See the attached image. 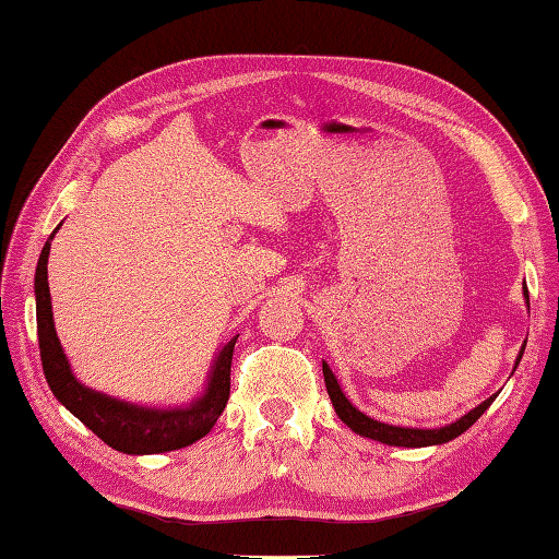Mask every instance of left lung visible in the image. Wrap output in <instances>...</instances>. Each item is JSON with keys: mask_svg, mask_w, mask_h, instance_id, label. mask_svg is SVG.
<instances>
[{"mask_svg": "<svg viewBox=\"0 0 559 559\" xmlns=\"http://www.w3.org/2000/svg\"><path fill=\"white\" fill-rule=\"evenodd\" d=\"M525 300H527V290H525ZM527 306H531V302H527ZM523 352H525V347H521L519 359H515V367H519ZM322 373H324V385H328L330 401L334 405V411H337L340 420L357 435H361V438L377 440V442H383V444H393V448H430V444H442V442H450L454 438H460L462 432L469 430L472 425L481 418L484 411L489 408V405L496 399V395H491V399H486L481 405H476L474 411L462 415V418L456 423L444 425V428H438V430L399 428V425H385V423L373 420V418H369V415H364L359 408H354V405L347 401V395L342 393L332 369L324 361H322Z\"/></svg>", "mask_w": 559, "mask_h": 559, "instance_id": "1", "label": "left lung"}]
</instances>
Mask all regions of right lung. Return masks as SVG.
I'll return each mask as SVG.
<instances>
[{
	"mask_svg": "<svg viewBox=\"0 0 559 559\" xmlns=\"http://www.w3.org/2000/svg\"><path fill=\"white\" fill-rule=\"evenodd\" d=\"M58 229V227H56ZM56 237V231L50 239ZM50 239L40 251L36 266V328L40 364H44L46 381L56 399L75 415V418L93 430L99 440L107 442L111 450L124 454H158L188 448L212 430V425L225 411L229 401V371L231 354H235L237 337H231L217 352L215 364L207 377V389L200 399L182 408H144L127 401H117L111 395L87 389L70 371L68 357L60 347L53 328V310H50L48 290V253Z\"/></svg>",
	"mask_w": 559,
	"mask_h": 559,
	"instance_id": "obj_1",
	"label": "right lung"
}]
</instances>
